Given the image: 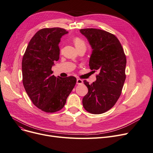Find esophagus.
<instances>
[{
	"label": "esophagus",
	"mask_w": 153,
	"mask_h": 153,
	"mask_svg": "<svg viewBox=\"0 0 153 153\" xmlns=\"http://www.w3.org/2000/svg\"><path fill=\"white\" fill-rule=\"evenodd\" d=\"M77 84H82L83 83V81L81 79H77Z\"/></svg>",
	"instance_id": "esophagus-1"
}]
</instances>
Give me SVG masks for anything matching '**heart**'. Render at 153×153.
<instances>
[{"instance_id": "b5f03b06", "label": "heart", "mask_w": 153, "mask_h": 153, "mask_svg": "<svg viewBox=\"0 0 153 153\" xmlns=\"http://www.w3.org/2000/svg\"><path fill=\"white\" fill-rule=\"evenodd\" d=\"M73 42H74V44L78 51L80 49H86V43L81 37H74L73 39Z\"/></svg>"}]
</instances>
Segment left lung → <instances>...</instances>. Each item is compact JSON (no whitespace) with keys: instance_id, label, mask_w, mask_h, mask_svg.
I'll list each match as a JSON object with an SVG mask.
<instances>
[{"instance_id":"obj_1","label":"left lung","mask_w":153,"mask_h":153,"mask_svg":"<svg viewBox=\"0 0 153 153\" xmlns=\"http://www.w3.org/2000/svg\"><path fill=\"white\" fill-rule=\"evenodd\" d=\"M80 32L88 39L92 49L90 69L99 72L92 84L84 81L88 92L82 99L83 107L91 114H102L113 107L121 96L126 79V55L114 34L93 28Z\"/></svg>"}]
</instances>
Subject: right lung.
Returning <instances> with one entry per match:
<instances>
[{"instance_id":"obj_1","label":"right lung","mask_w":153,"mask_h":153,"mask_svg":"<svg viewBox=\"0 0 153 153\" xmlns=\"http://www.w3.org/2000/svg\"><path fill=\"white\" fill-rule=\"evenodd\" d=\"M68 32L60 27L44 28L32 37L22 61V82L27 95L37 108L55 112L64 108L76 83V78L56 77L51 69L59 59V44Z\"/></svg>"}]
</instances>
